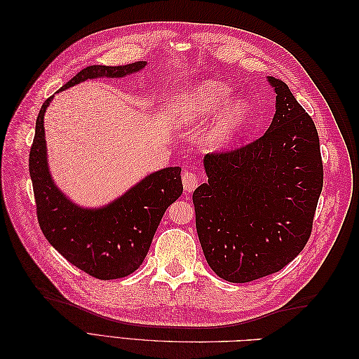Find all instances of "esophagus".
Returning <instances> with one entry per match:
<instances>
[{"instance_id": "esophagus-1", "label": "esophagus", "mask_w": 359, "mask_h": 359, "mask_svg": "<svg viewBox=\"0 0 359 359\" xmlns=\"http://www.w3.org/2000/svg\"><path fill=\"white\" fill-rule=\"evenodd\" d=\"M182 187L187 193H191L194 189L198 187V177L194 172H184L182 173Z\"/></svg>"}]
</instances>
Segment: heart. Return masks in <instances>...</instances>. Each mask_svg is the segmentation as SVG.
Masks as SVG:
<instances>
[{
  "instance_id": "obj_1",
  "label": "heart",
  "mask_w": 359,
  "mask_h": 359,
  "mask_svg": "<svg viewBox=\"0 0 359 359\" xmlns=\"http://www.w3.org/2000/svg\"><path fill=\"white\" fill-rule=\"evenodd\" d=\"M232 93L231 86L222 81H205L199 83L184 99L178 121L189 124L217 115L231 100ZM250 116H252V103L247 99H236L227 104L210 130L208 140L211 145L223 147L229 144L245 127Z\"/></svg>"
}]
</instances>
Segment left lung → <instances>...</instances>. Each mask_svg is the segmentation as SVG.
Wrapping results in <instances>:
<instances>
[{"instance_id": "obj_1", "label": "left lung", "mask_w": 359, "mask_h": 359, "mask_svg": "<svg viewBox=\"0 0 359 359\" xmlns=\"http://www.w3.org/2000/svg\"><path fill=\"white\" fill-rule=\"evenodd\" d=\"M268 82L276 114L264 136L206 154L208 182L193 193L206 262L231 283L274 274L301 253L323 186L316 126L283 81Z\"/></svg>"}]
</instances>
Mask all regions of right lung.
<instances>
[{
	"mask_svg": "<svg viewBox=\"0 0 359 359\" xmlns=\"http://www.w3.org/2000/svg\"><path fill=\"white\" fill-rule=\"evenodd\" d=\"M145 66L147 61L85 67L60 91L86 79L124 78ZM52 99L53 95L40 107L29 151L40 229L49 244L83 273L100 280L126 277L142 265L163 214L181 196V168L149 173L123 196L99 208L74 203L53 182L48 165L45 112Z\"/></svg>",
	"mask_w": 359,
	"mask_h": 359,
	"instance_id": "1",
	"label": "right lung"
}]
</instances>
